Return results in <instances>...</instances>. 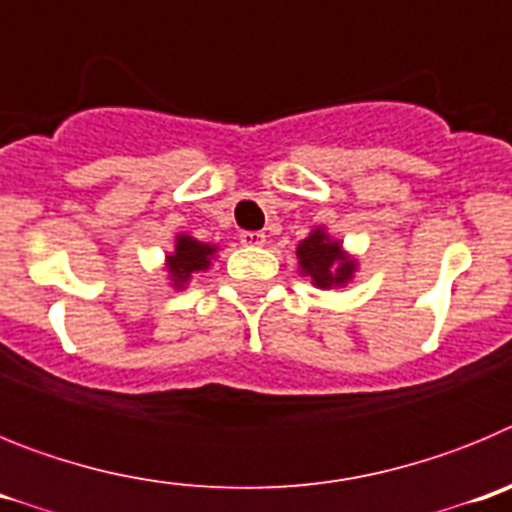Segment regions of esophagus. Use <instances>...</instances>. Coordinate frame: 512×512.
<instances>
[{"instance_id": "34e87169", "label": "esophagus", "mask_w": 512, "mask_h": 512, "mask_svg": "<svg viewBox=\"0 0 512 512\" xmlns=\"http://www.w3.org/2000/svg\"><path fill=\"white\" fill-rule=\"evenodd\" d=\"M241 243H243V246L259 248V246H264V243H266V235L261 233V230H243Z\"/></svg>"}]
</instances>
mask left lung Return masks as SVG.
Segmentation results:
<instances>
[{"label": "left lung", "instance_id": "obj_1", "mask_svg": "<svg viewBox=\"0 0 512 512\" xmlns=\"http://www.w3.org/2000/svg\"><path fill=\"white\" fill-rule=\"evenodd\" d=\"M297 259L302 277H310L318 289L346 287L356 271V259H351L341 243L325 233V228H315L305 241H300Z\"/></svg>", "mask_w": 512, "mask_h": 512}]
</instances>
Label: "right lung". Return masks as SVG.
I'll return each instance as SVG.
<instances>
[{
	"mask_svg": "<svg viewBox=\"0 0 512 512\" xmlns=\"http://www.w3.org/2000/svg\"><path fill=\"white\" fill-rule=\"evenodd\" d=\"M217 246L200 243L192 235H176L174 253L166 256V269H169L171 287L184 289V284L192 279L194 271L210 269V259L215 256Z\"/></svg>",
	"mask_w": 512,
	"mask_h": 512,
	"instance_id": "obj_1",
	"label": "right lung"
}]
</instances>
